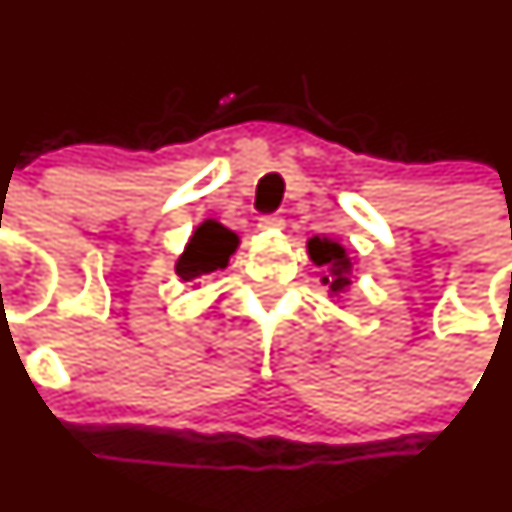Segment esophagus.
I'll return each mask as SVG.
<instances>
[{
	"label": "esophagus",
	"instance_id": "obj_1",
	"mask_svg": "<svg viewBox=\"0 0 512 512\" xmlns=\"http://www.w3.org/2000/svg\"><path fill=\"white\" fill-rule=\"evenodd\" d=\"M283 226H286V221L276 214L261 216V219H258V229H263V231H273V229L278 231V229H283Z\"/></svg>",
	"mask_w": 512,
	"mask_h": 512
}]
</instances>
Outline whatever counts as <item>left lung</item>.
<instances>
[{"label": "left lung", "mask_w": 512, "mask_h": 512, "mask_svg": "<svg viewBox=\"0 0 512 512\" xmlns=\"http://www.w3.org/2000/svg\"><path fill=\"white\" fill-rule=\"evenodd\" d=\"M308 256L316 266H326L328 276H323V286H328V293L331 296H338V293L346 291L351 286V256L343 249L338 241L326 239V236H313L308 239Z\"/></svg>", "instance_id": "obj_1"}]
</instances>
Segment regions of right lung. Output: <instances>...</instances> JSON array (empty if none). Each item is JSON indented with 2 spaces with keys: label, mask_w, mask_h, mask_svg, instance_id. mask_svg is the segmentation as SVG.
Segmentation results:
<instances>
[{
  "label": "right lung",
  "mask_w": 512,
  "mask_h": 512,
  "mask_svg": "<svg viewBox=\"0 0 512 512\" xmlns=\"http://www.w3.org/2000/svg\"><path fill=\"white\" fill-rule=\"evenodd\" d=\"M236 249H239V236L221 226L219 221L209 219L196 226L184 254L176 261V273L184 281H199V278L229 266V258Z\"/></svg>",
  "instance_id": "add662e5"
}]
</instances>
